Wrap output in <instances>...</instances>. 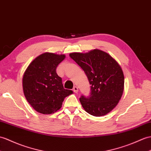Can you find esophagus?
Wrapping results in <instances>:
<instances>
[{
    "instance_id": "obj_1",
    "label": "esophagus",
    "mask_w": 151,
    "mask_h": 151,
    "mask_svg": "<svg viewBox=\"0 0 151 151\" xmlns=\"http://www.w3.org/2000/svg\"><path fill=\"white\" fill-rule=\"evenodd\" d=\"M73 91H74L75 93H77L78 92V88L76 86H75L73 87Z\"/></svg>"
}]
</instances>
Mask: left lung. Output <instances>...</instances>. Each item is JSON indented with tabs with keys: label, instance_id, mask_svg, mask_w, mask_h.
I'll return each mask as SVG.
<instances>
[{
	"label": "left lung",
	"instance_id": "left-lung-1",
	"mask_svg": "<svg viewBox=\"0 0 151 151\" xmlns=\"http://www.w3.org/2000/svg\"><path fill=\"white\" fill-rule=\"evenodd\" d=\"M69 56L83 70L91 85V95L80 98L84 110L94 116L106 115L123 94L124 75L120 65L110 55L98 49Z\"/></svg>",
	"mask_w": 151,
	"mask_h": 151
}]
</instances>
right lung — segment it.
I'll use <instances>...</instances> for the list:
<instances>
[{
    "label": "right lung",
    "mask_w": 151,
    "mask_h": 151,
    "mask_svg": "<svg viewBox=\"0 0 151 151\" xmlns=\"http://www.w3.org/2000/svg\"><path fill=\"white\" fill-rule=\"evenodd\" d=\"M65 55L44 52L30 63L22 77L24 96L35 110L44 114L55 113L65 97L73 93L65 89L56 72Z\"/></svg>",
    "instance_id": "right-lung-1"
}]
</instances>
